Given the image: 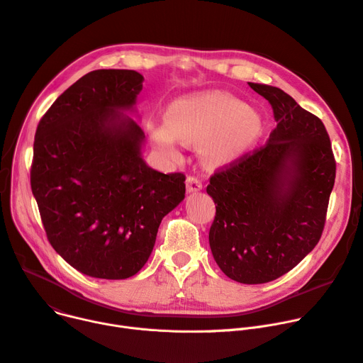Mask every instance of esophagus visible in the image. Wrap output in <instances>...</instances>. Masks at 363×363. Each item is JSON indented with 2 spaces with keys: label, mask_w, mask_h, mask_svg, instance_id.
<instances>
[{
  "label": "esophagus",
  "mask_w": 363,
  "mask_h": 363,
  "mask_svg": "<svg viewBox=\"0 0 363 363\" xmlns=\"http://www.w3.org/2000/svg\"><path fill=\"white\" fill-rule=\"evenodd\" d=\"M203 189V181L196 177H188L186 179V191L188 192H195Z\"/></svg>",
  "instance_id": "obj_1"
}]
</instances>
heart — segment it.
Returning <instances> with one entry per match:
<instances>
[{
    "instance_id": "heart-1",
    "label": "heart",
    "mask_w": 363,
    "mask_h": 363,
    "mask_svg": "<svg viewBox=\"0 0 363 363\" xmlns=\"http://www.w3.org/2000/svg\"><path fill=\"white\" fill-rule=\"evenodd\" d=\"M152 139L159 149L178 155L177 140L201 143L203 153L221 160L249 147L262 133L260 116L228 95H203L174 103L164 114V125H152Z\"/></svg>"
}]
</instances>
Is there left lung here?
Here are the masks:
<instances>
[{
    "label": "left lung",
    "instance_id": "obj_1",
    "mask_svg": "<svg viewBox=\"0 0 363 363\" xmlns=\"http://www.w3.org/2000/svg\"><path fill=\"white\" fill-rule=\"evenodd\" d=\"M249 86L269 101L277 127L265 145L211 175L207 194L216 217L208 240L230 279L265 284L295 268L318 243L336 160L317 116L277 86Z\"/></svg>",
    "mask_w": 363,
    "mask_h": 363
}]
</instances>
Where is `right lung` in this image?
Wrapping results in <instances>:
<instances>
[{"mask_svg": "<svg viewBox=\"0 0 363 363\" xmlns=\"http://www.w3.org/2000/svg\"><path fill=\"white\" fill-rule=\"evenodd\" d=\"M143 81L136 71H92L57 96L36 130L30 184L48 240L92 278L136 275L162 218L185 199V175L147 167L143 130L121 114Z\"/></svg>", "mask_w": 363, "mask_h": 363, "instance_id": "1", "label": "right lung"}]
</instances>
